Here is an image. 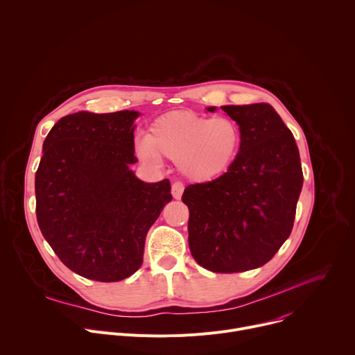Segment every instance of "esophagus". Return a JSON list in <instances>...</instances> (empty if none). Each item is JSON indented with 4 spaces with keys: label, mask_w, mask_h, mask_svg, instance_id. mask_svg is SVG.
Listing matches in <instances>:
<instances>
[{
    "label": "esophagus",
    "mask_w": 355,
    "mask_h": 355,
    "mask_svg": "<svg viewBox=\"0 0 355 355\" xmlns=\"http://www.w3.org/2000/svg\"><path fill=\"white\" fill-rule=\"evenodd\" d=\"M173 196L175 198V199H180L181 198V195H182V192H184V184L182 182H180V181H175L174 184H173Z\"/></svg>",
    "instance_id": "obj_1"
}]
</instances>
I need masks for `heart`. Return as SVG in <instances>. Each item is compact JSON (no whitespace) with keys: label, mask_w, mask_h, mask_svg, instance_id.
Wrapping results in <instances>:
<instances>
[{"label":"heart","mask_w":355,"mask_h":355,"mask_svg":"<svg viewBox=\"0 0 355 355\" xmlns=\"http://www.w3.org/2000/svg\"><path fill=\"white\" fill-rule=\"evenodd\" d=\"M241 147L239 123L229 116H204L192 111L167 112L148 128L137 143L140 157L178 162L192 181L208 182L222 177L236 162Z\"/></svg>","instance_id":"heart-1"}]
</instances>
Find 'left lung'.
Returning <instances> with one entry per match:
<instances>
[{"instance_id":"obj_1","label":"left lung","mask_w":355,"mask_h":355,"mask_svg":"<svg viewBox=\"0 0 355 355\" xmlns=\"http://www.w3.org/2000/svg\"><path fill=\"white\" fill-rule=\"evenodd\" d=\"M222 110L240 126L239 156L222 177L188 185L182 202L195 261L232 274L264 266L289 237L303 173L293 135L271 105Z\"/></svg>"}]
</instances>
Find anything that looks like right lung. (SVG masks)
Here are the masks:
<instances>
[{
	"instance_id": "1",
	"label": "right lung",
	"mask_w": 355,
	"mask_h": 355,
	"mask_svg": "<svg viewBox=\"0 0 355 355\" xmlns=\"http://www.w3.org/2000/svg\"><path fill=\"white\" fill-rule=\"evenodd\" d=\"M136 111L63 116L43 141L35 175L39 229L73 272L118 282L141 263L148 229L173 199L168 180L143 182L129 168Z\"/></svg>"
}]
</instances>
